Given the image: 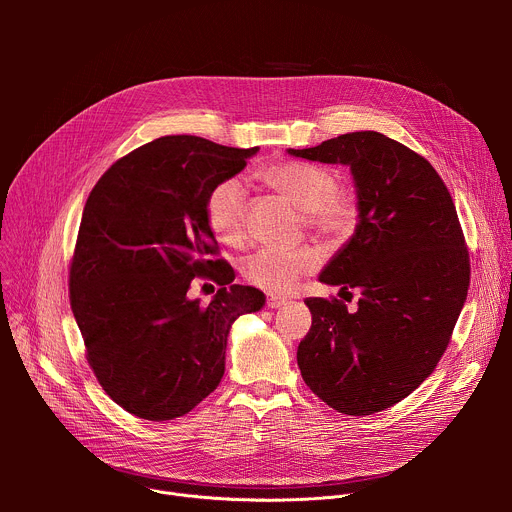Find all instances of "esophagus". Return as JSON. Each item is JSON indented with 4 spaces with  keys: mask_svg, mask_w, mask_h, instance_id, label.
Instances as JSON below:
<instances>
[{
    "mask_svg": "<svg viewBox=\"0 0 512 512\" xmlns=\"http://www.w3.org/2000/svg\"><path fill=\"white\" fill-rule=\"evenodd\" d=\"M287 302L283 300V298H277V296H269L267 298V308H271V310H277V308H281V306H285Z\"/></svg>",
    "mask_w": 512,
    "mask_h": 512,
    "instance_id": "1",
    "label": "esophagus"
}]
</instances>
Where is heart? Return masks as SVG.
I'll return each instance as SVG.
<instances>
[{"mask_svg": "<svg viewBox=\"0 0 512 512\" xmlns=\"http://www.w3.org/2000/svg\"><path fill=\"white\" fill-rule=\"evenodd\" d=\"M267 186L302 210L306 229L318 239L342 245L354 237L362 221V202L354 190L338 188L336 174L320 164L285 160L259 170ZM247 190L239 178L218 182L206 196L204 216L212 235L229 245L243 239ZM320 267L316 249L304 245L289 251L261 249L249 255L243 277L267 294H291L300 281Z\"/></svg>", "mask_w": 512, "mask_h": 512, "instance_id": "1", "label": "heart"}]
</instances>
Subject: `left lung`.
Returning a JSON list of instances; mask_svg holds the SVG:
<instances>
[{
	"label": "left lung",
	"mask_w": 512,
	"mask_h": 512,
	"mask_svg": "<svg viewBox=\"0 0 512 512\" xmlns=\"http://www.w3.org/2000/svg\"><path fill=\"white\" fill-rule=\"evenodd\" d=\"M287 152L350 166L362 202L358 231L320 275L346 294L358 289V308L306 300L302 377L338 413L389 409L435 371L468 296L470 255L454 200L423 156L379 131Z\"/></svg>",
	"instance_id": "1"
}]
</instances>
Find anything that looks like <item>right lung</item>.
Listing matches in <instances>:
<instances>
[{"instance_id":"1","label":"right lung","mask_w":512,"mask_h":512,"mask_svg":"<svg viewBox=\"0 0 512 512\" xmlns=\"http://www.w3.org/2000/svg\"><path fill=\"white\" fill-rule=\"evenodd\" d=\"M253 154L166 135L119 158L87 198L70 308L99 385L141 419L182 417L208 397L225 375L231 324L265 304L233 281L204 216L208 192ZM196 276L222 285L208 307L187 298Z\"/></svg>"}]
</instances>
